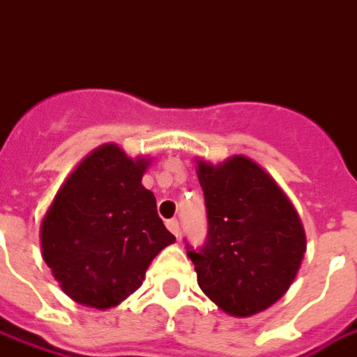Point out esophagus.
<instances>
[{
    "label": "esophagus",
    "instance_id": "esophagus-1",
    "mask_svg": "<svg viewBox=\"0 0 357 357\" xmlns=\"http://www.w3.org/2000/svg\"><path fill=\"white\" fill-rule=\"evenodd\" d=\"M167 229L171 231L174 237L178 239V235H181V227H178V221H176V220H167Z\"/></svg>",
    "mask_w": 357,
    "mask_h": 357
}]
</instances>
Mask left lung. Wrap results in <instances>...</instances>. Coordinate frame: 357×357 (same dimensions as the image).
I'll list each match as a JSON object with an SVG mask.
<instances>
[{
  "label": "left lung",
  "instance_id": "obj_1",
  "mask_svg": "<svg viewBox=\"0 0 357 357\" xmlns=\"http://www.w3.org/2000/svg\"><path fill=\"white\" fill-rule=\"evenodd\" d=\"M208 237L188 257L198 286L235 317L260 313L286 294L305 255V231L276 181L243 155L198 161Z\"/></svg>",
  "mask_w": 357,
  "mask_h": 357
}]
</instances>
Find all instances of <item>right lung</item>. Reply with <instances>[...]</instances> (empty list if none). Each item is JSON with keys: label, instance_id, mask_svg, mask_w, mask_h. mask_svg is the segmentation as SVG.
Masks as SVG:
<instances>
[{"label": "right lung", "instance_id": "1", "mask_svg": "<svg viewBox=\"0 0 357 357\" xmlns=\"http://www.w3.org/2000/svg\"><path fill=\"white\" fill-rule=\"evenodd\" d=\"M146 169V159L100 146L70 174L43 220L44 262L63 294L81 305H118L174 243L157 215L153 192L142 184Z\"/></svg>", "mask_w": 357, "mask_h": 357}]
</instances>
